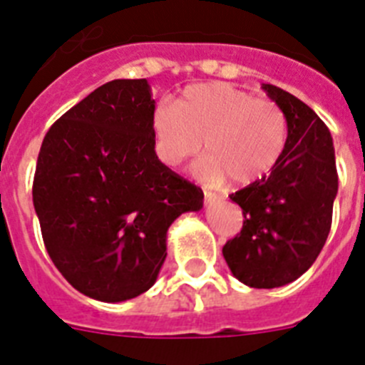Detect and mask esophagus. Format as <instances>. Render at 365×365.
Instances as JSON below:
<instances>
[{"mask_svg": "<svg viewBox=\"0 0 365 365\" xmlns=\"http://www.w3.org/2000/svg\"><path fill=\"white\" fill-rule=\"evenodd\" d=\"M215 202H219L217 195H215V193H212V192H205V205L212 206V205H215Z\"/></svg>", "mask_w": 365, "mask_h": 365, "instance_id": "1", "label": "esophagus"}]
</instances>
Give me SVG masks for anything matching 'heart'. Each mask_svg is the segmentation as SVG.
<instances>
[{
  "label": "heart",
  "instance_id": "heart-1",
  "mask_svg": "<svg viewBox=\"0 0 365 365\" xmlns=\"http://www.w3.org/2000/svg\"><path fill=\"white\" fill-rule=\"evenodd\" d=\"M155 153L168 168L193 159L205 143L195 173L208 185H254L278 166L289 124L274 100L225 82L186 87L173 106H159L151 117Z\"/></svg>",
  "mask_w": 365,
  "mask_h": 365
}]
</instances>
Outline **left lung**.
<instances>
[{"label":"left lung","mask_w":365,"mask_h":365,"mask_svg":"<svg viewBox=\"0 0 365 365\" xmlns=\"http://www.w3.org/2000/svg\"><path fill=\"white\" fill-rule=\"evenodd\" d=\"M267 95L283 109L289 137L272 172L232 193L243 228L222 247L232 274L254 289H274L307 272L322 252L333 222L338 192L333 137L322 118L272 83Z\"/></svg>","instance_id":"1"}]
</instances>
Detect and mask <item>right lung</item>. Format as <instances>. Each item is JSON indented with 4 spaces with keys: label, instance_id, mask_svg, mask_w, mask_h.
Returning <instances> with one entry per match:
<instances>
[{
    "label": "right lung",
    "instance_id": "add662e5",
    "mask_svg": "<svg viewBox=\"0 0 365 365\" xmlns=\"http://www.w3.org/2000/svg\"><path fill=\"white\" fill-rule=\"evenodd\" d=\"M150 83L113 80L45 135L32 201L45 248L82 294L117 303L143 294L166 259V232L202 208V190L155 153Z\"/></svg>",
    "mask_w": 365,
    "mask_h": 365
}]
</instances>
